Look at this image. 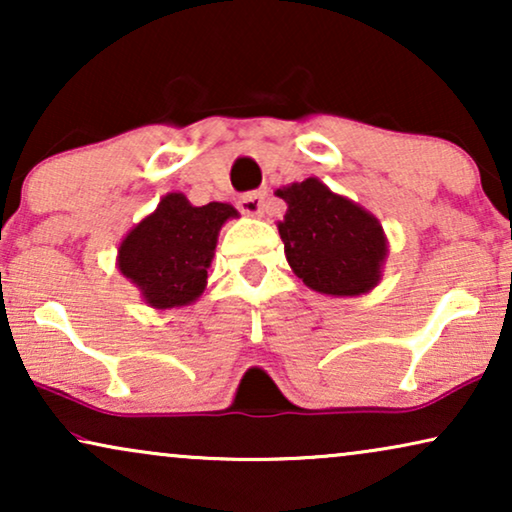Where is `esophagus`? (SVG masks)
<instances>
[{
  "mask_svg": "<svg viewBox=\"0 0 512 512\" xmlns=\"http://www.w3.org/2000/svg\"><path fill=\"white\" fill-rule=\"evenodd\" d=\"M240 212L247 214V216H261L263 209H265V195L261 191H254V193H244L240 202Z\"/></svg>",
  "mask_w": 512,
  "mask_h": 512,
  "instance_id": "obj_1",
  "label": "esophagus"
}]
</instances>
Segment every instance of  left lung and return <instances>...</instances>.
Segmentation results:
<instances>
[{
    "label": "left lung",
    "instance_id": "8db88e82",
    "mask_svg": "<svg viewBox=\"0 0 512 512\" xmlns=\"http://www.w3.org/2000/svg\"><path fill=\"white\" fill-rule=\"evenodd\" d=\"M275 195L286 202L284 219L277 221L286 261L305 286L352 298L380 284L389 242L377 216L317 177L293 181Z\"/></svg>",
    "mask_w": 512,
    "mask_h": 512
}]
</instances>
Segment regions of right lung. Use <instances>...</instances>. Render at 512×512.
<instances>
[{"label": "right lung", "mask_w": 512, "mask_h": 512, "mask_svg": "<svg viewBox=\"0 0 512 512\" xmlns=\"http://www.w3.org/2000/svg\"><path fill=\"white\" fill-rule=\"evenodd\" d=\"M237 216L228 202L195 207L184 193H167L118 244V272L153 310L191 305L207 286L223 223Z\"/></svg>", "instance_id": "right-lung-1"}]
</instances>
